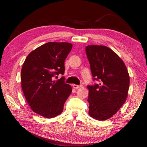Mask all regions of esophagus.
Here are the masks:
<instances>
[{
	"instance_id": "34e87169",
	"label": "esophagus",
	"mask_w": 147,
	"mask_h": 147,
	"mask_svg": "<svg viewBox=\"0 0 147 147\" xmlns=\"http://www.w3.org/2000/svg\"><path fill=\"white\" fill-rule=\"evenodd\" d=\"M73 86L74 88L79 89V88H82V84H80V85H76V84H73Z\"/></svg>"
}]
</instances>
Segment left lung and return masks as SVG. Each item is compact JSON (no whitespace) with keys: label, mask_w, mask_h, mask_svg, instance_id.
Masks as SVG:
<instances>
[{"label":"left lung","mask_w":147,"mask_h":147,"mask_svg":"<svg viewBox=\"0 0 147 147\" xmlns=\"http://www.w3.org/2000/svg\"><path fill=\"white\" fill-rule=\"evenodd\" d=\"M93 80L88 85L89 114L94 119L105 121L115 114L125 102L130 77L123 61L106 46L91 45L86 47Z\"/></svg>","instance_id":"obj_1"}]
</instances>
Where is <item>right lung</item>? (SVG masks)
<instances>
[{"label":"right lung","instance_id":"obj_1","mask_svg":"<svg viewBox=\"0 0 147 147\" xmlns=\"http://www.w3.org/2000/svg\"><path fill=\"white\" fill-rule=\"evenodd\" d=\"M69 43L49 42L30 53L21 69V86L27 102L35 113L53 118L63 111L72 88L65 77V59L71 51Z\"/></svg>","mask_w":147,"mask_h":147}]
</instances>
